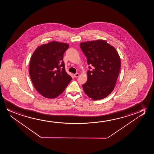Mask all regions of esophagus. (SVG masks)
<instances>
[{"mask_svg": "<svg viewBox=\"0 0 154 154\" xmlns=\"http://www.w3.org/2000/svg\"><path fill=\"white\" fill-rule=\"evenodd\" d=\"M79 76V73H76V74H74V77H76V78L78 77Z\"/></svg>", "mask_w": 154, "mask_h": 154, "instance_id": "esophagus-1", "label": "esophagus"}]
</instances>
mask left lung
<instances>
[{
  "label": "left lung",
  "mask_w": 154,
  "mask_h": 154,
  "mask_svg": "<svg viewBox=\"0 0 154 154\" xmlns=\"http://www.w3.org/2000/svg\"><path fill=\"white\" fill-rule=\"evenodd\" d=\"M80 46L87 63L93 68L87 72V81L82 85L84 91L93 100L105 98L116 85L121 66L119 55L114 47L102 39L81 42Z\"/></svg>",
  "instance_id": "1"
}]
</instances>
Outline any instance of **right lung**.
Instances as JSON below:
<instances>
[{"label":"right lung","instance_id":"right-lung-1","mask_svg":"<svg viewBox=\"0 0 154 154\" xmlns=\"http://www.w3.org/2000/svg\"><path fill=\"white\" fill-rule=\"evenodd\" d=\"M66 43L51 42L35 51L30 60L29 75L38 93L47 98H55L65 91L72 78L66 72L63 54Z\"/></svg>","mask_w":154,"mask_h":154}]
</instances>
